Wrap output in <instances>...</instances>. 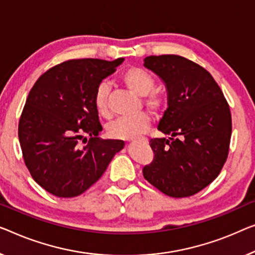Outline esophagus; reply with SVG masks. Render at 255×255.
Segmentation results:
<instances>
[{
  "instance_id": "1",
  "label": "esophagus",
  "mask_w": 255,
  "mask_h": 255,
  "mask_svg": "<svg viewBox=\"0 0 255 255\" xmlns=\"http://www.w3.org/2000/svg\"><path fill=\"white\" fill-rule=\"evenodd\" d=\"M142 139H143V140H145V142H146V140H147L146 138H142Z\"/></svg>"
}]
</instances>
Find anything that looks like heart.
<instances>
[{"label": "heart", "mask_w": 255, "mask_h": 255, "mask_svg": "<svg viewBox=\"0 0 255 255\" xmlns=\"http://www.w3.org/2000/svg\"><path fill=\"white\" fill-rule=\"evenodd\" d=\"M120 80L127 88L137 96L144 97V103L152 112L161 113L167 106V96L159 90H154L155 80L149 72L140 67L131 66L120 74ZM110 88L106 82H101L94 93V105L98 115L109 118ZM151 118L146 113L135 117L121 118L112 123L108 128L110 137L115 139H134L149 130Z\"/></svg>", "instance_id": "b5f03b06"}]
</instances>
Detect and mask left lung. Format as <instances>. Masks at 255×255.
Segmentation results:
<instances>
[{
  "mask_svg": "<svg viewBox=\"0 0 255 255\" xmlns=\"http://www.w3.org/2000/svg\"><path fill=\"white\" fill-rule=\"evenodd\" d=\"M149 68L164 81L168 108L158 129L168 138H152L154 158L143 176L162 193L183 198L212 183L229 153L231 113L210 72L177 55L149 56Z\"/></svg>",
  "mask_w": 255,
  "mask_h": 255,
  "instance_id": "8db88e82",
  "label": "left lung"
}]
</instances>
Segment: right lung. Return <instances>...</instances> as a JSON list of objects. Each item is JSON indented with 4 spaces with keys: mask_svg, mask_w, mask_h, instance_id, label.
<instances>
[{
    "mask_svg": "<svg viewBox=\"0 0 255 255\" xmlns=\"http://www.w3.org/2000/svg\"><path fill=\"white\" fill-rule=\"evenodd\" d=\"M123 62L67 60L43 73L30 89L19 120V142L30 175L51 195H81L124 149V140L98 137L103 128L94 105L96 87ZM86 133L91 138L81 147L78 139Z\"/></svg>",
    "mask_w": 255,
    "mask_h": 255,
    "instance_id": "1",
    "label": "right lung"
}]
</instances>
